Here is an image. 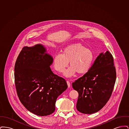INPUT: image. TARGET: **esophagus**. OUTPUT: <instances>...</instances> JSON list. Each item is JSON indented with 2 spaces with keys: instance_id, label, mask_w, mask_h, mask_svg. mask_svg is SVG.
Instances as JSON below:
<instances>
[{
  "instance_id": "obj_1",
  "label": "esophagus",
  "mask_w": 129,
  "mask_h": 129,
  "mask_svg": "<svg viewBox=\"0 0 129 129\" xmlns=\"http://www.w3.org/2000/svg\"><path fill=\"white\" fill-rule=\"evenodd\" d=\"M67 83L68 86L69 87H70L71 86V83L69 81H67Z\"/></svg>"
}]
</instances>
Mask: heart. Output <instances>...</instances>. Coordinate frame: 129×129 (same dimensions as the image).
Segmentation results:
<instances>
[{"instance_id": "obj_1", "label": "heart", "mask_w": 129, "mask_h": 129, "mask_svg": "<svg viewBox=\"0 0 129 129\" xmlns=\"http://www.w3.org/2000/svg\"><path fill=\"white\" fill-rule=\"evenodd\" d=\"M94 59V55L90 49L86 48L80 43H74L65 47L63 53L56 54L53 59V66L55 71L64 72L67 77H71L77 73L79 74L87 73L92 66Z\"/></svg>"}]
</instances>
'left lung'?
<instances>
[{"label": "left lung", "instance_id": "8db88e82", "mask_svg": "<svg viewBox=\"0 0 129 129\" xmlns=\"http://www.w3.org/2000/svg\"><path fill=\"white\" fill-rule=\"evenodd\" d=\"M116 80L113 57L107 51L98 56L87 73L72 84L79 94L77 110L85 114L100 110L110 98Z\"/></svg>", "mask_w": 129, "mask_h": 129}]
</instances>
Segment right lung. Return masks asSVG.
<instances>
[{
	"instance_id": "1",
	"label": "right lung",
	"mask_w": 129,
	"mask_h": 129,
	"mask_svg": "<svg viewBox=\"0 0 129 129\" xmlns=\"http://www.w3.org/2000/svg\"><path fill=\"white\" fill-rule=\"evenodd\" d=\"M45 52L41 44L25 46L14 66L15 85L20 102L40 116L54 112L56 99L68 87L65 80L51 71L53 59Z\"/></svg>"
}]
</instances>
